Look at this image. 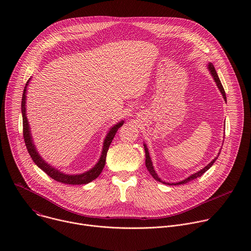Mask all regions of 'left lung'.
<instances>
[{
  "label": "left lung",
  "instance_id": "left-lung-1",
  "mask_svg": "<svg viewBox=\"0 0 251 251\" xmlns=\"http://www.w3.org/2000/svg\"><path fill=\"white\" fill-rule=\"evenodd\" d=\"M207 68H208V70H209V73H210V75H211V76L213 77V79H214V82L217 83V85H218V87H219V89H220V91L222 92V94H223V96H224V99L226 101V91H225V89H224V87H223V84H222V82H221V80H220V78H219V75H218V74H217V71H216V68H214V66L212 65V63H208V65H207ZM144 149H145V156H146V167H147V170L150 172V174L152 175V176L155 178L156 181H158V182H160V183H163V184H166V185H169V186H176V185H184V184H187V183H189V182H191V181H193V180H195V178H197V177H199V176H201L202 174H204L212 165H213V163L217 161V159H218V157H219V155L221 154V152L219 153V155H218V157H216L214 158L207 166H205L203 169H201V171H199V172H197V173H195V174H193V175H191L189 177H187V178H185V180H183V181H181V182H178V183H172V184H170V183H166V182H163L161 178L158 176V175H157V173L155 172V170H154V167H153V164H152V161H151V158H150V155H149V151H148V148H147V146L144 144Z\"/></svg>",
  "mask_w": 251,
  "mask_h": 251
}]
</instances>
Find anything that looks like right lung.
Listing matches in <instances>:
<instances>
[{
  "instance_id": "obj_1",
  "label": "right lung",
  "mask_w": 251,
  "mask_h": 251,
  "mask_svg": "<svg viewBox=\"0 0 251 251\" xmlns=\"http://www.w3.org/2000/svg\"><path fill=\"white\" fill-rule=\"evenodd\" d=\"M30 79V78H29ZM29 82V80L26 82L25 87L24 89L23 92V98H22V114H23V133H24V139H25V146L27 149V152L30 156V158L32 159V161L35 163L39 168H41L46 174H48L50 177H52L54 181H57L59 183L62 184H66V185H84V184H88L90 182H92L93 180L101 174L104 166H105V161H106V155H107V151L109 149V146L111 144V142L116 134V132L118 131V129L123 125L124 121H121L119 123H117L116 125H114L113 127H111V129L109 130L108 134L106 135L105 139H104V143H103V148H102V153H101V157L98 161V163L89 171L79 174V175H66L63 174L62 172H60L59 170L51 167L50 164H48L38 153L37 149H35V146L33 145V142L31 139V135H30V131H29V125L26 119V113H25V93H26V86L27 83Z\"/></svg>"
}]
</instances>
